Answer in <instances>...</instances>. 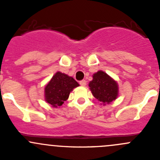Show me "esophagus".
I'll return each instance as SVG.
<instances>
[{
    "mask_svg": "<svg viewBox=\"0 0 160 160\" xmlns=\"http://www.w3.org/2000/svg\"><path fill=\"white\" fill-rule=\"evenodd\" d=\"M80 86H82V87L86 86V84H87V81H86V80H80Z\"/></svg>",
    "mask_w": 160,
    "mask_h": 160,
    "instance_id": "esophagus-1",
    "label": "esophagus"
}]
</instances>
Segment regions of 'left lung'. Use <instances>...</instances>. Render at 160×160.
<instances>
[{
    "instance_id": "1",
    "label": "left lung",
    "mask_w": 160,
    "mask_h": 160,
    "mask_svg": "<svg viewBox=\"0 0 160 160\" xmlns=\"http://www.w3.org/2000/svg\"><path fill=\"white\" fill-rule=\"evenodd\" d=\"M89 87L93 96L104 105L114 101L118 95L117 82L104 71H98L93 74Z\"/></svg>"
}]
</instances>
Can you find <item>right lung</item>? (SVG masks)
I'll list each match as a JSON object with an SVG mask.
<instances>
[{
    "instance_id": "1",
    "label": "right lung",
    "mask_w": 160,
    "mask_h": 160,
    "mask_svg": "<svg viewBox=\"0 0 160 160\" xmlns=\"http://www.w3.org/2000/svg\"><path fill=\"white\" fill-rule=\"evenodd\" d=\"M79 83L72 77L61 72H56L45 87V100L52 107H60Z\"/></svg>"
}]
</instances>
